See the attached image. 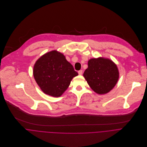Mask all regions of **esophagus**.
Listing matches in <instances>:
<instances>
[{
  "mask_svg": "<svg viewBox=\"0 0 147 147\" xmlns=\"http://www.w3.org/2000/svg\"><path fill=\"white\" fill-rule=\"evenodd\" d=\"M82 73H83V72H82V70H80V71H78V74H79V75H82Z\"/></svg>",
  "mask_w": 147,
  "mask_h": 147,
  "instance_id": "obj_1",
  "label": "esophagus"
}]
</instances>
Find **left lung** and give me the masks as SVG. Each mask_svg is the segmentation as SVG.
<instances>
[{
  "label": "left lung",
  "instance_id": "1",
  "mask_svg": "<svg viewBox=\"0 0 147 147\" xmlns=\"http://www.w3.org/2000/svg\"><path fill=\"white\" fill-rule=\"evenodd\" d=\"M83 76L96 93L104 94L115 86L119 78V72L111 60L104 58H93L88 61V68Z\"/></svg>",
  "mask_w": 147,
  "mask_h": 147
}]
</instances>
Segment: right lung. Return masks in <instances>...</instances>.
Here are the masks:
<instances>
[{
  "mask_svg": "<svg viewBox=\"0 0 147 147\" xmlns=\"http://www.w3.org/2000/svg\"><path fill=\"white\" fill-rule=\"evenodd\" d=\"M78 75L65 56L55 50L42 56L34 67L37 84L45 94L53 97L61 96Z\"/></svg>",
  "mask_w": 147,
  "mask_h": 147,
  "instance_id": "right-lung-1",
  "label": "right lung"
}]
</instances>
